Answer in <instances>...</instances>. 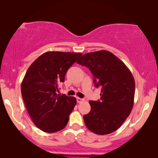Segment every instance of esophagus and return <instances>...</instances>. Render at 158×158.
Segmentation results:
<instances>
[{
  "mask_svg": "<svg viewBox=\"0 0 158 158\" xmlns=\"http://www.w3.org/2000/svg\"><path fill=\"white\" fill-rule=\"evenodd\" d=\"M84 101V99H81V98H77V102L78 103H81L82 102Z\"/></svg>",
  "mask_w": 158,
  "mask_h": 158,
  "instance_id": "34e87169",
  "label": "esophagus"
}]
</instances>
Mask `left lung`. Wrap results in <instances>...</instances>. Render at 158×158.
<instances>
[{"label":"left lung","instance_id":"obj_1","mask_svg":"<svg viewBox=\"0 0 158 158\" xmlns=\"http://www.w3.org/2000/svg\"><path fill=\"white\" fill-rule=\"evenodd\" d=\"M77 63L87 67L94 77L95 87L102 88L100 100H90V111L84 116L87 128L100 135L117 130L134 105L135 83L130 69L105 50L85 53Z\"/></svg>","mask_w":158,"mask_h":158}]
</instances>
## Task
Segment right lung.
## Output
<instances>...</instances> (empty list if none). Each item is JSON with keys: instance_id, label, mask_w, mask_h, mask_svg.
I'll return each instance as SVG.
<instances>
[{"instance_id": "1", "label": "right lung", "mask_w": 158, "mask_h": 158, "mask_svg": "<svg viewBox=\"0 0 158 158\" xmlns=\"http://www.w3.org/2000/svg\"><path fill=\"white\" fill-rule=\"evenodd\" d=\"M81 53L47 52L29 67L21 83L26 108L35 126L45 132L63 130L77 104L75 98L57 95L68 69Z\"/></svg>"}]
</instances>
